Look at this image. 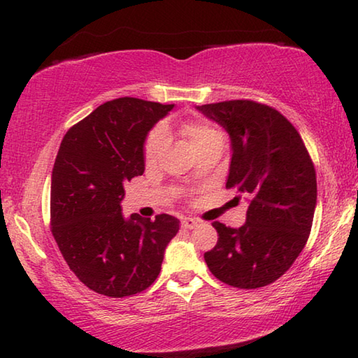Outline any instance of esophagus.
<instances>
[{
  "instance_id": "34e87169",
  "label": "esophagus",
  "mask_w": 358,
  "mask_h": 358,
  "mask_svg": "<svg viewBox=\"0 0 358 358\" xmlns=\"http://www.w3.org/2000/svg\"><path fill=\"white\" fill-rule=\"evenodd\" d=\"M197 226H199V221L192 220V217H185V220L181 221V227H183V229H194Z\"/></svg>"
}]
</instances>
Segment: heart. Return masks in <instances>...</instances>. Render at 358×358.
<instances>
[{
  "label": "heart",
  "mask_w": 358,
  "mask_h": 358,
  "mask_svg": "<svg viewBox=\"0 0 358 358\" xmlns=\"http://www.w3.org/2000/svg\"><path fill=\"white\" fill-rule=\"evenodd\" d=\"M180 131L181 134L189 141L191 147L196 150V153L211 147V145L224 142L221 131L216 129L215 126L205 123V121H185V123L180 124ZM166 145H167V132L162 128H156L148 136L147 143H145V150H143L145 161H147L148 164L155 162L157 157L161 156L162 151H164Z\"/></svg>",
  "instance_id": "obj_1"
}]
</instances>
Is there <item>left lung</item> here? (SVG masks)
<instances>
[{"instance_id": "8db88e82", "label": "left lung", "mask_w": 358, "mask_h": 358, "mask_svg": "<svg viewBox=\"0 0 358 358\" xmlns=\"http://www.w3.org/2000/svg\"><path fill=\"white\" fill-rule=\"evenodd\" d=\"M196 108L229 134L226 186L250 203L241 227L213 222L220 238L205 262L229 286L264 287L286 273L310 237L317 202L311 157L290 121L268 106L226 101Z\"/></svg>"}]
</instances>
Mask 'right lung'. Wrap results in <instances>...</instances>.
Segmentation results:
<instances>
[{
  "label": "right lung",
  "instance_id": "right-lung-1",
  "mask_svg": "<svg viewBox=\"0 0 358 358\" xmlns=\"http://www.w3.org/2000/svg\"><path fill=\"white\" fill-rule=\"evenodd\" d=\"M173 108L136 98L108 101L66 132L52 172V234L69 268L107 296L142 292L159 275L180 229L171 215L124 217V183L145 171V142Z\"/></svg>",
  "mask_w": 358,
  "mask_h": 358
}]
</instances>
